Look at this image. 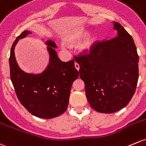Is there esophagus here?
<instances>
[{
	"instance_id": "obj_1",
	"label": "esophagus",
	"mask_w": 146,
	"mask_h": 146,
	"mask_svg": "<svg viewBox=\"0 0 146 146\" xmlns=\"http://www.w3.org/2000/svg\"><path fill=\"white\" fill-rule=\"evenodd\" d=\"M75 67H76V68L78 70H79V69H80V66H79V64H78V63H75Z\"/></svg>"
}]
</instances>
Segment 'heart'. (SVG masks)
<instances>
[{"mask_svg":"<svg viewBox=\"0 0 146 146\" xmlns=\"http://www.w3.org/2000/svg\"><path fill=\"white\" fill-rule=\"evenodd\" d=\"M85 30L83 28H80L76 29L74 31L68 33L64 38V40L67 43H74L78 41L80 38H82L85 34ZM94 42V37L92 33H88L84 37L80 42L78 43V48L81 52H88L92 47Z\"/></svg>","mask_w":146,"mask_h":146,"instance_id":"heart-1","label":"heart"}]
</instances>
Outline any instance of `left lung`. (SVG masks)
Here are the masks:
<instances>
[{"label": "left lung", "mask_w": 146, "mask_h": 146, "mask_svg": "<svg viewBox=\"0 0 146 146\" xmlns=\"http://www.w3.org/2000/svg\"><path fill=\"white\" fill-rule=\"evenodd\" d=\"M117 36L95 42L89 52L75 56L86 96L92 108L113 113L125 107L134 96L139 80V55L132 37L113 22Z\"/></svg>", "instance_id": "left-lung-1"}]
</instances>
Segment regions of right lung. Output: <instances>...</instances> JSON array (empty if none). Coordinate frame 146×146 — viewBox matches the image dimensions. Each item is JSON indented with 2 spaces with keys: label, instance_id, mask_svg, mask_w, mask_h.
Masks as SVG:
<instances>
[{
  "label": "right lung",
  "instance_id": "add662e5",
  "mask_svg": "<svg viewBox=\"0 0 146 146\" xmlns=\"http://www.w3.org/2000/svg\"><path fill=\"white\" fill-rule=\"evenodd\" d=\"M24 31L12 44L9 59L10 78L20 103L34 116L51 119L64 113L69 102L73 81L79 76L74 60L63 62L58 58L56 44L46 41L50 54V64L40 74L27 73L21 70L15 56V47L18 40L30 34Z\"/></svg>",
  "mask_w": 146,
  "mask_h": 146
}]
</instances>
